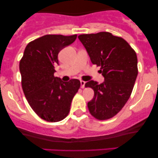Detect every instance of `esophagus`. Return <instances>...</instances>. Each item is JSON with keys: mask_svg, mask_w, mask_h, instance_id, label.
Listing matches in <instances>:
<instances>
[{"mask_svg": "<svg viewBox=\"0 0 158 158\" xmlns=\"http://www.w3.org/2000/svg\"><path fill=\"white\" fill-rule=\"evenodd\" d=\"M81 88H85V81H81Z\"/></svg>", "mask_w": 158, "mask_h": 158, "instance_id": "34e87169", "label": "esophagus"}]
</instances>
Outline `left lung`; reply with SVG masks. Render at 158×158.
I'll return each mask as SVG.
<instances>
[{
	"label": "left lung",
	"instance_id": "obj_1",
	"mask_svg": "<svg viewBox=\"0 0 158 158\" xmlns=\"http://www.w3.org/2000/svg\"><path fill=\"white\" fill-rule=\"evenodd\" d=\"M86 49L91 62L100 66L105 81L85 83L94 97L88 103L90 114L99 120H106L122 110L131 96L138 68L137 54L123 38L110 32L82 34L78 36Z\"/></svg>",
	"mask_w": 158,
	"mask_h": 158
}]
</instances>
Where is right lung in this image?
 Segmentation results:
<instances>
[{"mask_svg":"<svg viewBox=\"0 0 158 158\" xmlns=\"http://www.w3.org/2000/svg\"><path fill=\"white\" fill-rule=\"evenodd\" d=\"M77 35H46L30 41L20 61L21 86L29 105L47 122L64 119L70 112L72 99L80 88V81L62 82L54 77L59 64L58 54L74 42Z\"/></svg>","mask_w":158,"mask_h":158,"instance_id":"add662e5","label":"right lung"}]
</instances>
